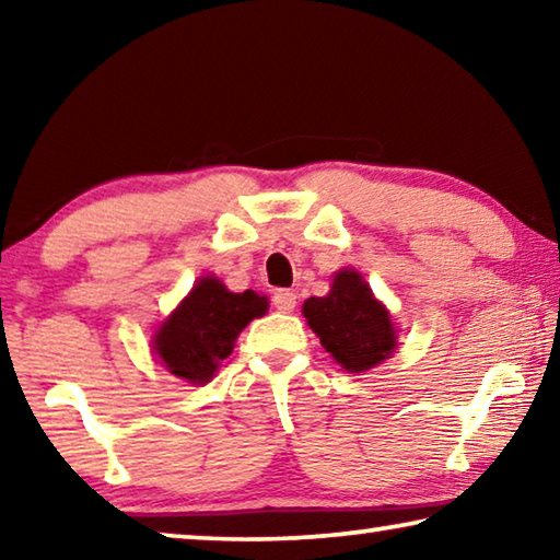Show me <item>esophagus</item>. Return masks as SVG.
Returning a JSON list of instances; mask_svg holds the SVG:
<instances>
[{"mask_svg":"<svg viewBox=\"0 0 560 560\" xmlns=\"http://www.w3.org/2000/svg\"><path fill=\"white\" fill-rule=\"evenodd\" d=\"M271 301H273V308L281 311V314H291V311L296 308V293L291 289H279L273 293Z\"/></svg>","mask_w":560,"mask_h":560,"instance_id":"obj_1","label":"esophagus"}]
</instances>
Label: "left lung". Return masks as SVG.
Listing matches in <instances>:
<instances>
[{
    "instance_id": "left-lung-1",
    "label": "left lung",
    "mask_w": 560,
    "mask_h": 560,
    "mask_svg": "<svg viewBox=\"0 0 560 560\" xmlns=\"http://www.w3.org/2000/svg\"><path fill=\"white\" fill-rule=\"evenodd\" d=\"M303 316L348 373L371 371L397 348L390 314L355 269H340L326 296L303 301Z\"/></svg>"
}]
</instances>
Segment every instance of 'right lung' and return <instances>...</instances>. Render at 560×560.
Instances as JSON below:
<instances>
[{
  "instance_id": "add662e5",
  "label": "right lung",
  "mask_w": 560,
  "mask_h": 560,
  "mask_svg": "<svg viewBox=\"0 0 560 560\" xmlns=\"http://www.w3.org/2000/svg\"><path fill=\"white\" fill-rule=\"evenodd\" d=\"M257 291L234 293L217 277H202L155 330L153 350L179 381L210 383L249 320L267 314Z\"/></svg>"
}]
</instances>
